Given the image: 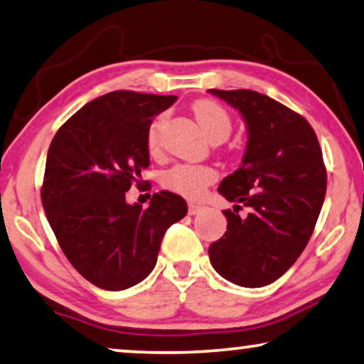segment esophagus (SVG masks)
I'll use <instances>...</instances> for the list:
<instances>
[{"label":"esophagus","mask_w":364,"mask_h":364,"mask_svg":"<svg viewBox=\"0 0 364 364\" xmlns=\"http://www.w3.org/2000/svg\"><path fill=\"white\" fill-rule=\"evenodd\" d=\"M201 211H203L201 204H198V203H189L188 204V213L191 214V216H194V214H199Z\"/></svg>","instance_id":"1"}]
</instances>
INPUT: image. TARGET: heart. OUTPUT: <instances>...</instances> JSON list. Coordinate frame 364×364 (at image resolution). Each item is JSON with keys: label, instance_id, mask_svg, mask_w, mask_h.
Segmentation results:
<instances>
[{"label": "heart", "instance_id": "1", "mask_svg": "<svg viewBox=\"0 0 364 364\" xmlns=\"http://www.w3.org/2000/svg\"><path fill=\"white\" fill-rule=\"evenodd\" d=\"M193 114L199 127L211 143L226 141L232 132V120L221 105L213 100H198L193 105ZM166 124V115H158L146 132V146L150 153L160 151L161 130ZM218 173L209 166L178 165L163 176V184L171 191L186 198H199L209 184L216 181Z\"/></svg>", "mask_w": 364, "mask_h": 364}]
</instances>
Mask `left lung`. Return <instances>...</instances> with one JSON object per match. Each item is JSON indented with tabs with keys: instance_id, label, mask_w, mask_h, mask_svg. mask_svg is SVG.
I'll list each match as a JSON object with an SVG mask.
<instances>
[{
	"instance_id": "left-lung-1",
	"label": "left lung",
	"mask_w": 364,
	"mask_h": 364,
	"mask_svg": "<svg viewBox=\"0 0 364 364\" xmlns=\"http://www.w3.org/2000/svg\"><path fill=\"white\" fill-rule=\"evenodd\" d=\"M240 112L247 125L242 165L218 191L235 203L228 231L209 245L216 272L240 287L277 280L304 252L326 193L323 155L311 125L289 107L255 90H209ZM247 205L242 220L237 213Z\"/></svg>"
}]
</instances>
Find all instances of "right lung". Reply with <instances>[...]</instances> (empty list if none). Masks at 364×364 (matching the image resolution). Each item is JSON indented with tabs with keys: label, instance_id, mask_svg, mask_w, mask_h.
I'll list each match as a JSON object with an SVG mask.
<instances>
[{
	"label": "right lung",
	"instance_id": "add662e5",
	"mask_svg": "<svg viewBox=\"0 0 364 364\" xmlns=\"http://www.w3.org/2000/svg\"><path fill=\"white\" fill-rule=\"evenodd\" d=\"M175 95L115 90L85 104L50 141L41 199L55 239L90 284L125 290L151 272L166 229L188 213L170 191L150 206L125 193L150 166L146 132Z\"/></svg>",
	"mask_w": 364,
	"mask_h": 364
}]
</instances>
